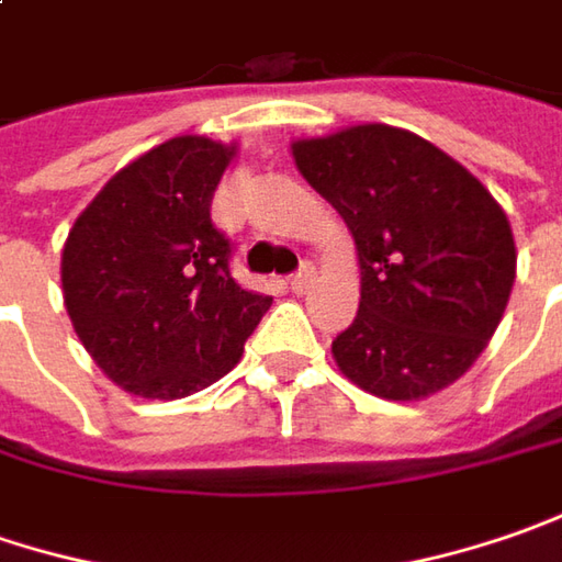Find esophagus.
<instances>
[{
  "label": "esophagus",
  "mask_w": 562,
  "mask_h": 562,
  "mask_svg": "<svg viewBox=\"0 0 562 562\" xmlns=\"http://www.w3.org/2000/svg\"><path fill=\"white\" fill-rule=\"evenodd\" d=\"M311 282H314V263L305 260V263L292 273L289 285H292V292H307V289H311Z\"/></svg>",
  "instance_id": "1"
}]
</instances>
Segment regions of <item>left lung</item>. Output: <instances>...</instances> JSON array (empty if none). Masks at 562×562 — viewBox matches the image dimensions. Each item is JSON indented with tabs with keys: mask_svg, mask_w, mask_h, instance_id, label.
Listing matches in <instances>:
<instances>
[{
	"mask_svg": "<svg viewBox=\"0 0 562 562\" xmlns=\"http://www.w3.org/2000/svg\"><path fill=\"white\" fill-rule=\"evenodd\" d=\"M292 154L358 248L361 302L333 339L339 371L393 403L450 386L484 352L516 280L501 204L430 140L390 125L295 140Z\"/></svg>",
	"mask_w": 562,
	"mask_h": 562,
	"instance_id": "left-lung-1",
	"label": "left lung"
}]
</instances>
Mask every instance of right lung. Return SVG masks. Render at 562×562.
<instances>
[{"mask_svg":"<svg viewBox=\"0 0 562 562\" xmlns=\"http://www.w3.org/2000/svg\"><path fill=\"white\" fill-rule=\"evenodd\" d=\"M233 154L210 137H172L115 172L68 233V317L135 396L182 400L229 374L273 302L235 282L233 241L210 220Z\"/></svg>","mask_w":562,"mask_h":562,"instance_id":"add662e5","label":"right lung"}]
</instances>
